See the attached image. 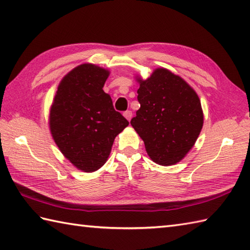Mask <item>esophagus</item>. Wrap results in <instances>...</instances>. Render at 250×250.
<instances>
[{"label":"esophagus","mask_w":250,"mask_h":250,"mask_svg":"<svg viewBox=\"0 0 250 250\" xmlns=\"http://www.w3.org/2000/svg\"><path fill=\"white\" fill-rule=\"evenodd\" d=\"M124 116L125 117L126 119H128L129 121L131 120V118H132V111L131 110H126V111H125L124 113Z\"/></svg>","instance_id":"esophagus-1"}]
</instances>
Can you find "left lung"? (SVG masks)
Segmentation results:
<instances>
[{
  "label": "left lung",
  "instance_id": "1",
  "mask_svg": "<svg viewBox=\"0 0 250 250\" xmlns=\"http://www.w3.org/2000/svg\"><path fill=\"white\" fill-rule=\"evenodd\" d=\"M141 104L131 125L144 141L153 162L172 166L193 147L203 126L201 101L182 77L156 68L145 81L137 78Z\"/></svg>",
  "mask_w": 250,
  "mask_h": 250
}]
</instances>
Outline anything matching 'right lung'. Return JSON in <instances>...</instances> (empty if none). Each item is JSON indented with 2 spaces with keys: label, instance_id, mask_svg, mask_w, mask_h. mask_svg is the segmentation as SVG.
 Listing matches in <instances>:
<instances>
[{
  "label": "right lung",
  "instance_id": "add662e5",
  "mask_svg": "<svg viewBox=\"0 0 250 250\" xmlns=\"http://www.w3.org/2000/svg\"><path fill=\"white\" fill-rule=\"evenodd\" d=\"M108 75L107 70L90 63L76 66L63 77L50 108L49 128L55 143L83 172L104 166L115 137L129 125L104 92Z\"/></svg>",
  "mask_w": 250,
  "mask_h": 250
}]
</instances>
